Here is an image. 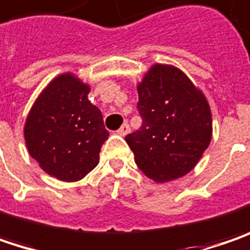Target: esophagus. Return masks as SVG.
<instances>
[{"label": "esophagus", "instance_id": "34e87169", "mask_svg": "<svg viewBox=\"0 0 250 250\" xmlns=\"http://www.w3.org/2000/svg\"><path fill=\"white\" fill-rule=\"evenodd\" d=\"M128 133H130V125H127V123H125V125L117 130V134L122 137H125V134H128Z\"/></svg>", "mask_w": 250, "mask_h": 250}]
</instances>
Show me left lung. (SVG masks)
<instances>
[{
    "label": "left lung",
    "mask_w": 250,
    "mask_h": 250,
    "mask_svg": "<svg viewBox=\"0 0 250 250\" xmlns=\"http://www.w3.org/2000/svg\"><path fill=\"white\" fill-rule=\"evenodd\" d=\"M141 127L125 136L143 173L157 183L179 179L197 165L212 136L210 104L179 68L154 64L137 85Z\"/></svg>",
    "instance_id": "left-lung-1"
}]
</instances>
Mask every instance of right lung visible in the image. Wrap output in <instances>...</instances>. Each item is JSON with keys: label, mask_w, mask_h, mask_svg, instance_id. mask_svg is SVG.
<instances>
[{"label": "right lung", "mask_w": 250, "mask_h": 250, "mask_svg": "<svg viewBox=\"0 0 250 250\" xmlns=\"http://www.w3.org/2000/svg\"><path fill=\"white\" fill-rule=\"evenodd\" d=\"M88 83L71 72L56 77L27 114L23 134L30 157L62 182L85 178L98 164L109 131L101 110L89 102Z\"/></svg>", "instance_id": "add662e5"}]
</instances>
